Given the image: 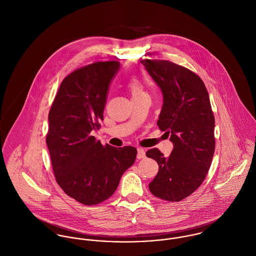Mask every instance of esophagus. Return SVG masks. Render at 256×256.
<instances>
[{
  "label": "esophagus",
  "mask_w": 256,
  "mask_h": 256,
  "mask_svg": "<svg viewBox=\"0 0 256 256\" xmlns=\"http://www.w3.org/2000/svg\"><path fill=\"white\" fill-rule=\"evenodd\" d=\"M137 158L140 160V158H144L146 156V152H145V150L144 148H137Z\"/></svg>",
  "instance_id": "obj_1"
}]
</instances>
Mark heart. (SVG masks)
<instances>
[{
    "mask_svg": "<svg viewBox=\"0 0 256 256\" xmlns=\"http://www.w3.org/2000/svg\"><path fill=\"white\" fill-rule=\"evenodd\" d=\"M127 88L129 90V92H131L132 98L146 94L143 84L137 78H131L127 82Z\"/></svg>",
    "mask_w": 256,
    "mask_h": 256,
    "instance_id": "b5f03b06",
    "label": "heart"
}]
</instances>
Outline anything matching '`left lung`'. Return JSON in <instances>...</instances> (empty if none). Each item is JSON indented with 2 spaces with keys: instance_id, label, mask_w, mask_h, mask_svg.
Listing matches in <instances>:
<instances>
[{
  "instance_id": "1",
  "label": "left lung",
  "mask_w": 256,
  "mask_h": 256,
  "mask_svg": "<svg viewBox=\"0 0 256 256\" xmlns=\"http://www.w3.org/2000/svg\"><path fill=\"white\" fill-rule=\"evenodd\" d=\"M146 72L162 94L156 122L174 144L168 158L158 148L146 156L158 164L148 184L152 195L178 202L205 180L215 150V118L203 80L190 70L164 60H142Z\"/></svg>"
}]
</instances>
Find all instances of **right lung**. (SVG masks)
Masks as SVG:
<instances>
[{
    "instance_id": "obj_1",
    "label": "right lung",
    "mask_w": 256,
    "mask_h": 256,
    "mask_svg": "<svg viewBox=\"0 0 256 256\" xmlns=\"http://www.w3.org/2000/svg\"><path fill=\"white\" fill-rule=\"evenodd\" d=\"M119 68L110 61L76 70L63 80L49 112L46 144L56 182L84 205L110 198L136 160V148L104 146L92 135L104 120L110 82Z\"/></svg>"
}]
</instances>
